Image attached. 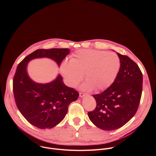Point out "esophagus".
Segmentation results:
<instances>
[{
    "label": "esophagus",
    "mask_w": 156,
    "mask_h": 156,
    "mask_svg": "<svg viewBox=\"0 0 156 156\" xmlns=\"http://www.w3.org/2000/svg\"><path fill=\"white\" fill-rule=\"evenodd\" d=\"M86 95H88V94L83 93H80V97H81V98H83V97L85 96Z\"/></svg>",
    "instance_id": "34e87169"
}]
</instances>
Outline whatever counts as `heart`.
<instances>
[{
    "instance_id": "b5f03b06",
    "label": "heart",
    "mask_w": 156,
    "mask_h": 156,
    "mask_svg": "<svg viewBox=\"0 0 156 156\" xmlns=\"http://www.w3.org/2000/svg\"><path fill=\"white\" fill-rule=\"evenodd\" d=\"M120 60L114 52L94 49L75 52L70 62H63L60 70L68 84L75 87L83 78L82 89L96 91L106 90L115 81L120 69Z\"/></svg>"
}]
</instances>
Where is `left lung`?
<instances>
[{
  "mask_svg": "<svg viewBox=\"0 0 156 156\" xmlns=\"http://www.w3.org/2000/svg\"><path fill=\"white\" fill-rule=\"evenodd\" d=\"M117 54L121 63L119 73L107 90L93 96L96 107L88 112L97 127L107 131L120 128L132 119L142 94L143 74L138 65L128 56Z\"/></svg>",
  "mask_w": 156,
  "mask_h": 156,
  "instance_id": "8db88e82",
  "label": "left lung"
}]
</instances>
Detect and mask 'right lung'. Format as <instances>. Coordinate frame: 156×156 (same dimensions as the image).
I'll use <instances>...</instances> for the list:
<instances>
[{"mask_svg": "<svg viewBox=\"0 0 156 156\" xmlns=\"http://www.w3.org/2000/svg\"><path fill=\"white\" fill-rule=\"evenodd\" d=\"M70 53L69 49H37L18 65L13 80V91L16 106L26 120L41 128H52L60 123L67 113L70 104L77 100L79 93L66 86L60 75L54 81L41 84L33 81L27 73L28 62L46 57L58 66Z\"/></svg>", "mask_w": 156, "mask_h": 156, "instance_id": "right-lung-1", "label": "right lung"}]
</instances>
